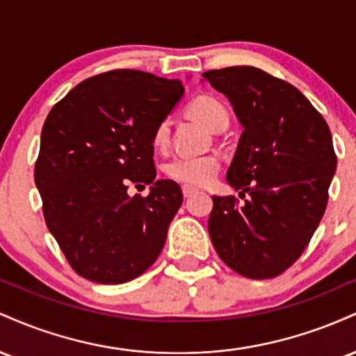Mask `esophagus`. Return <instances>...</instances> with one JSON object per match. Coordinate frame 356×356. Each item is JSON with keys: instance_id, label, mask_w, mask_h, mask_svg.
<instances>
[{"instance_id": "34e87169", "label": "esophagus", "mask_w": 356, "mask_h": 356, "mask_svg": "<svg viewBox=\"0 0 356 356\" xmlns=\"http://www.w3.org/2000/svg\"><path fill=\"white\" fill-rule=\"evenodd\" d=\"M195 192H197V189H195V187L182 186V194H184V197H191V195L195 194Z\"/></svg>"}]
</instances>
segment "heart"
I'll return each mask as SVG.
<instances>
[{
    "mask_svg": "<svg viewBox=\"0 0 356 356\" xmlns=\"http://www.w3.org/2000/svg\"><path fill=\"white\" fill-rule=\"evenodd\" d=\"M191 113L204 122L211 130L220 132L229 125V112L224 104L214 97L201 95L189 105ZM170 137V120L162 118L152 132V144L157 149H165ZM220 157L218 154L204 155H177L165 164V174L184 186H206L216 177L220 169Z\"/></svg>",
    "mask_w": 356,
    "mask_h": 356,
    "instance_id": "obj_1",
    "label": "heart"
}]
</instances>
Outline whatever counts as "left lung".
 <instances>
[{"label": "left lung", "mask_w": 356, "mask_h": 356, "mask_svg": "<svg viewBox=\"0 0 356 356\" xmlns=\"http://www.w3.org/2000/svg\"><path fill=\"white\" fill-rule=\"evenodd\" d=\"M244 127L207 229L220 259L249 280L280 276L312 241L337 169L328 124L303 93L254 67L204 72Z\"/></svg>", "instance_id": "8db88e82"}]
</instances>
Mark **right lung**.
<instances>
[{"label":"right lung","mask_w":356,"mask_h":356,"mask_svg":"<svg viewBox=\"0 0 356 356\" xmlns=\"http://www.w3.org/2000/svg\"><path fill=\"white\" fill-rule=\"evenodd\" d=\"M182 93L179 80L112 70L81 81L48 113L35 184L48 229L85 280L127 283L161 254L184 197L177 182L154 181L152 132ZM152 181L145 198L126 194Z\"/></svg>","instance_id":"1"}]
</instances>
